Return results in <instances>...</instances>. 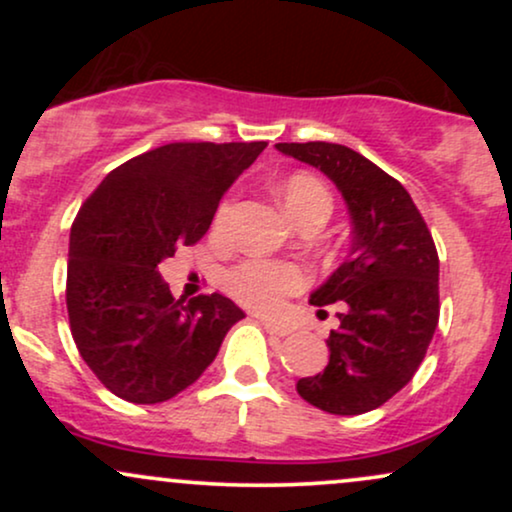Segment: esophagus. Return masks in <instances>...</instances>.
<instances>
[{
	"label": "esophagus",
	"instance_id": "obj_1",
	"mask_svg": "<svg viewBox=\"0 0 512 512\" xmlns=\"http://www.w3.org/2000/svg\"><path fill=\"white\" fill-rule=\"evenodd\" d=\"M257 320H260V325L264 327V330L272 332V334H279V337H286V334L291 332L289 327L281 325V322H276V320H269V317H257Z\"/></svg>",
	"mask_w": 512,
	"mask_h": 512
}]
</instances>
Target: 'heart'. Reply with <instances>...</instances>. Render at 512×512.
<instances>
[{
	"label": "heart",
	"mask_w": 512,
	"mask_h": 512,
	"mask_svg": "<svg viewBox=\"0 0 512 512\" xmlns=\"http://www.w3.org/2000/svg\"><path fill=\"white\" fill-rule=\"evenodd\" d=\"M279 197L293 221L301 223L310 216L327 219L332 209V197L320 180L308 173H293L279 185ZM231 214V204H221L216 221L223 223ZM305 272L301 267L289 262H269V260H243L231 267L223 276V286L236 298L238 303L248 305L252 310L272 313L281 305L286 296L298 293L305 286Z\"/></svg>",
	"instance_id": "1"
}]
</instances>
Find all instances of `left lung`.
Here are the masks:
<instances>
[{
	"label": "left lung",
	"instance_id": "left-lung-1",
	"mask_svg": "<svg viewBox=\"0 0 512 512\" xmlns=\"http://www.w3.org/2000/svg\"><path fill=\"white\" fill-rule=\"evenodd\" d=\"M281 154L320 168L342 192L351 250L310 296L342 303L330 332V363L298 380L305 402L356 416L383 407L414 378L438 327V252L402 182L342 144H276ZM322 313V310H320Z\"/></svg>",
	"mask_w": 512,
	"mask_h": 512
}]
</instances>
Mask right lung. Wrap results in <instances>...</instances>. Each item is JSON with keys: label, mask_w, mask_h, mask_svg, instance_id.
Here are the masks:
<instances>
[{"label": "right lung", "mask_w": 512, "mask_h": 512, "mask_svg": "<svg viewBox=\"0 0 512 512\" xmlns=\"http://www.w3.org/2000/svg\"><path fill=\"white\" fill-rule=\"evenodd\" d=\"M267 142H175L105 175L69 236L76 349L113 395L158 404L190 387L245 313L221 293L173 298L158 264L209 231L223 192Z\"/></svg>", "instance_id": "obj_1"}]
</instances>
